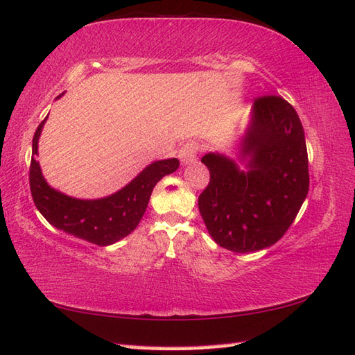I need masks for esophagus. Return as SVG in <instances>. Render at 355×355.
Segmentation results:
<instances>
[{
	"mask_svg": "<svg viewBox=\"0 0 355 355\" xmlns=\"http://www.w3.org/2000/svg\"><path fill=\"white\" fill-rule=\"evenodd\" d=\"M198 150H200V148H198V144H195V142L184 144L183 146H181V150L178 153V157H180L181 163L189 164V163L195 162Z\"/></svg>",
	"mask_w": 355,
	"mask_h": 355,
	"instance_id": "esophagus-1",
	"label": "esophagus"
}]
</instances>
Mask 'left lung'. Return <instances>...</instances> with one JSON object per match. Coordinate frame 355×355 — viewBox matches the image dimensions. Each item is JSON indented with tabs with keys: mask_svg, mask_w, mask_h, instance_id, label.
I'll return each instance as SVG.
<instances>
[{
	"mask_svg": "<svg viewBox=\"0 0 355 355\" xmlns=\"http://www.w3.org/2000/svg\"><path fill=\"white\" fill-rule=\"evenodd\" d=\"M241 155L248 171L218 153L201 162L209 186L198 198L204 224L219 246L254 252L277 243L309 192V157L298 113L284 98H255Z\"/></svg>",
	"mask_w": 355,
	"mask_h": 355,
	"instance_id": "1",
	"label": "left lung"
}]
</instances>
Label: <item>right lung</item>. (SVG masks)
Returning a JSON list of instances; mask_svg holds the SVG:
<instances>
[{
    "label": "right lung",
    "instance_id": "right-lung-1",
    "mask_svg": "<svg viewBox=\"0 0 355 355\" xmlns=\"http://www.w3.org/2000/svg\"><path fill=\"white\" fill-rule=\"evenodd\" d=\"M60 98V95L57 96ZM46 118L39 123L33 136L30 163V191L37 210L53 227L83 239L86 242L107 246L128 236L139 225L146 210L154 186L177 171V159L159 160L146 166L121 191L101 200H77L54 191L45 181L39 162L37 142Z\"/></svg>",
    "mask_w": 355,
    "mask_h": 355
}]
</instances>
